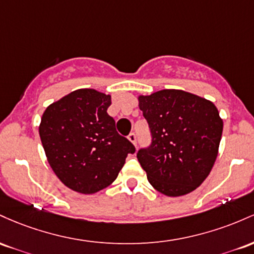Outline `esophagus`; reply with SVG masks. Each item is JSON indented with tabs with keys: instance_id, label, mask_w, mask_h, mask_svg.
<instances>
[{
	"instance_id": "1",
	"label": "esophagus",
	"mask_w": 254,
	"mask_h": 254,
	"mask_svg": "<svg viewBox=\"0 0 254 254\" xmlns=\"http://www.w3.org/2000/svg\"><path fill=\"white\" fill-rule=\"evenodd\" d=\"M128 140H129L130 142H133L134 145H136V134L134 132H132L129 135H128Z\"/></svg>"
}]
</instances>
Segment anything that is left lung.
Returning <instances> with one entry per match:
<instances>
[{
	"instance_id": "1",
	"label": "left lung",
	"mask_w": 254,
	"mask_h": 254,
	"mask_svg": "<svg viewBox=\"0 0 254 254\" xmlns=\"http://www.w3.org/2000/svg\"><path fill=\"white\" fill-rule=\"evenodd\" d=\"M151 142L136 153L147 180L169 196L200 186L217 157L223 121L212 102L182 90L139 97Z\"/></svg>"
}]
</instances>
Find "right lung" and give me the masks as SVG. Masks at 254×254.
<instances>
[{
  "label": "right lung",
  "instance_id": "1",
  "mask_svg": "<svg viewBox=\"0 0 254 254\" xmlns=\"http://www.w3.org/2000/svg\"><path fill=\"white\" fill-rule=\"evenodd\" d=\"M112 97L92 89L70 92L45 109L39 135L51 169L68 189L91 194L115 181L135 147L108 115Z\"/></svg>",
  "mask_w": 254,
  "mask_h": 254
}]
</instances>
